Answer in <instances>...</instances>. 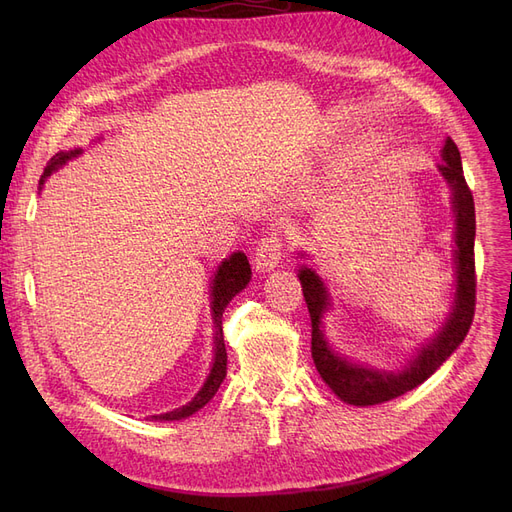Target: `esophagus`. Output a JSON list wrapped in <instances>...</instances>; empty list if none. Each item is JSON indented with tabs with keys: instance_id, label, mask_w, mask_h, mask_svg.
Here are the masks:
<instances>
[{
	"instance_id": "esophagus-1",
	"label": "esophagus",
	"mask_w": 512,
	"mask_h": 512,
	"mask_svg": "<svg viewBox=\"0 0 512 512\" xmlns=\"http://www.w3.org/2000/svg\"><path fill=\"white\" fill-rule=\"evenodd\" d=\"M282 260V239L277 235H267L256 247L254 265L258 271H273L280 267Z\"/></svg>"
}]
</instances>
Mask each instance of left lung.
Returning a JSON list of instances; mask_svg holds the SVG:
<instances>
[{"instance_id":"8db88e82","label":"left lung","mask_w":512,"mask_h":512,"mask_svg":"<svg viewBox=\"0 0 512 512\" xmlns=\"http://www.w3.org/2000/svg\"><path fill=\"white\" fill-rule=\"evenodd\" d=\"M440 175L448 183L453 194L455 213V301L448 312L440 331L427 344L416 350L412 359L397 371L376 369L371 365L354 363L333 350L329 339L324 337L322 318L331 309L329 290L322 277L303 265L297 273L303 288V297L312 318V359L320 378L329 384V389L352 406H376L404 395L418 384H423L448 356H451L463 337L468 335L474 318L476 305V275H474V237H476V215L474 198L463 177V166L457 145L446 138L442 147V164H438ZM303 256V254H301Z\"/></svg>"}]
</instances>
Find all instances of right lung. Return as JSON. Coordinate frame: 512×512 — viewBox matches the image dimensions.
I'll use <instances>...</instances> for the list:
<instances>
[{"instance_id":"add662e5","label":"right lung","mask_w":512,"mask_h":512,"mask_svg":"<svg viewBox=\"0 0 512 512\" xmlns=\"http://www.w3.org/2000/svg\"><path fill=\"white\" fill-rule=\"evenodd\" d=\"M81 149H72V151H59L51 158V162L46 164L44 168V175L40 179V185H44V181L49 179L57 168L64 166L66 162L74 160L76 156H81ZM252 280V269H250V262H247V256L243 252H232L228 258L222 260V265L218 267L213 275V282H211V318L215 324V337H213V363H211V371L205 380V384L200 386V391L192 397V401L188 404L177 408V410H170L164 414H153L151 421H181V418H188L194 412H198L203 406H207L209 401L213 399V395L218 393L220 384L226 378V346H224V333H222V314L226 305L232 301V297H237V294L250 284Z\"/></svg>"}]
</instances>
